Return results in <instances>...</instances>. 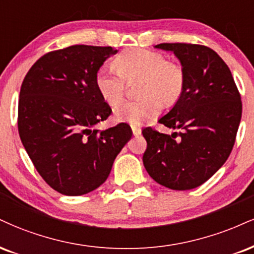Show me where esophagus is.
<instances>
[{"instance_id":"esophagus-1","label":"esophagus","mask_w":254,"mask_h":254,"mask_svg":"<svg viewBox=\"0 0 254 254\" xmlns=\"http://www.w3.org/2000/svg\"><path fill=\"white\" fill-rule=\"evenodd\" d=\"M131 129H132V133L133 136H139L140 132H142V130L139 129V127H131Z\"/></svg>"}]
</instances>
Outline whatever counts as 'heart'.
<instances>
[{
    "instance_id": "b5f03b06",
    "label": "heart",
    "mask_w": 254,
    "mask_h": 254,
    "mask_svg": "<svg viewBox=\"0 0 254 254\" xmlns=\"http://www.w3.org/2000/svg\"><path fill=\"white\" fill-rule=\"evenodd\" d=\"M115 68L104 66L96 74L98 92L106 103L115 105L123 99L127 81L140 79L137 102L119 103L115 118L133 127L157 117L164 106H173L186 90L187 74L181 64L167 60L158 52L129 48L118 54Z\"/></svg>"
}]
</instances>
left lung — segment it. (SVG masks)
I'll list each match as a JSON object with an SVG mask.
<instances>
[{
	"label": "left lung",
	"mask_w": 254,
	"mask_h": 254,
	"mask_svg": "<svg viewBox=\"0 0 254 254\" xmlns=\"http://www.w3.org/2000/svg\"><path fill=\"white\" fill-rule=\"evenodd\" d=\"M155 47L175 54L187 84L179 102L158 121L179 132L142 130L146 140L143 164L160 185L188 190L210 179L230 156L243 104L230 68L212 48L182 42Z\"/></svg>",
	"instance_id": "left-lung-1"
}]
</instances>
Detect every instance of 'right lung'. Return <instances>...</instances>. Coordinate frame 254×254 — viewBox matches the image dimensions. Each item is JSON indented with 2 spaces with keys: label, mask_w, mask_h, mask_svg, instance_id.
Returning <instances> with one entry per match:
<instances>
[{
  "label": "right lung",
  "mask_w": 254,
  "mask_h": 254,
  "mask_svg": "<svg viewBox=\"0 0 254 254\" xmlns=\"http://www.w3.org/2000/svg\"><path fill=\"white\" fill-rule=\"evenodd\" d=\"M112 47L74 45L50 52L30 67L21 85L17 127L35 169L60 194L78 196L102 186L132 136L127 123L96 124L111 108L96 86Z\"/></svg>",
  "instance_id": "add662e5"
}]
</instances>
